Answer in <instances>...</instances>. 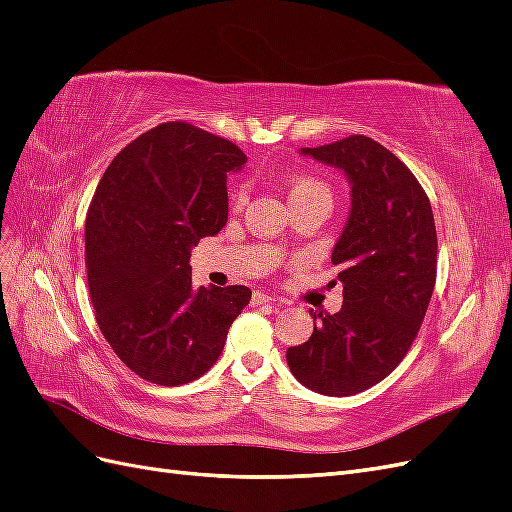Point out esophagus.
Listing matches in <instances>:
<instances>
[{
	"instance_id": "obj_1",
	"label": "esophagus",
	"mask_w": 512,
	"mask_h": 512,
	"mask_svg": "<svg viewBox=\"0 0 512 512\" xmlns=\"http://www.w3.org/2000/svg\"><path fill=\"white\" fill-rule=\"evenodd\" d=\"M265 303H275V297H271V294H265V292H254L252 297V305H265Z\"/></svg>"
}]
</instances>
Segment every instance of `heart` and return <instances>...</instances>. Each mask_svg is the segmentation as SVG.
<instances>
[{"mask_svg": "<svg viewBox=\"0 0 512 512\" xmlns=\"http://www.w3.org/2000/svg\"><path fill=\"white\" fill-rule=\"evenodd\" d=\"M292 196H324V198L331 200L327 185H324L318 179H314V177H299L297 181H294L292 188H290V198ZM232 198H235V203H241L245 194H243V190H237Z\"/></svg>", "mask_w": 512, "mask_h": 512, "instance_id": "heart-1", "label": "heart"}]
</instances>
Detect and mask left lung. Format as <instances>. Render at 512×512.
I'll use <instances>...</instances> for the list:
<instances>
[{
    "label": "left lung",
    "instance_id": "obj_1",
    "mask_svg": "<svg viewBox=\"0 0 512 512\" xmlns=\"http://www.w3.org/2000/svg\"><path fill=\"white\" fill-rule=\"evenodd\" d=\"M299 153L342 170L350 213L331 254L344 284L342 309L333 316L309 309L314 333L288 348L286 361L309 391L348 397L389 376L421 329L436 286V224L410 168L371 138Z\"/></svg>",
    "mask_w": 512,
    "mask_h": 512
}]
</instances>
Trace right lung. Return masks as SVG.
Instances as JSON below:
<instances>
[{
	"label": "right lung",
	"mask_w": 512,
	"mask_h": 512,
	"mask_svg": "<svg viewBox=\"0 0 512 512\" xmlns=\"http://www.w3.org/2000/svg\"><path fill=\"white\" fill-rule=\"evenodd\" d=\"M245 153L190 123L141 134L106 168L85 222L98 327L119 359L153 384L179 386L213 367L247 286L192 284V247L228 220L226 175Z\"/></svg>",
	"instance_id": "obj_1"
}]
</instances>
